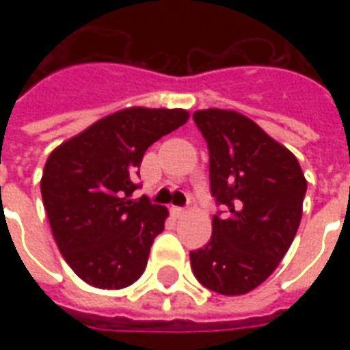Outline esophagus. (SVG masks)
Listing matches in <instances>:
<instances>
[{
	"mask_svg": "<svg viewBox=\"0 0 350 350\" xmlns=\"http://www.w3.org/2000/svg\"><path fill=\"white\" fill-rule=\"evenodd\" d=\"M172 213H174L176 217H182V215L187 213V210H185V208H172Z\"/></svg>",
	"mask_w": 350,
	"mask_h": 350,
	"instance_id": "1",
	"label": "esophagus"
}]
</instances>
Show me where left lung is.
Wrapping results in <instances>:
<instances>
[{
	"label": "left lung",
	"mask_w": 350,
	"mask_h": 350,
	"mask_svg": "<svg viewBox=\"0 0 350 350\" xmlns=\"http://www.w3.org/2000/svg\"><path fill=\"white\" fill-rule=\"evenodd\" d=\"M208 142L210 189L225 213L212 238L191 251L195 278L213 293L238 296L270 278L300 227L308 189L300 163L257 123L234 110H197Z\"/></svg>",
	"instance_id": "8db88e82"
}]
</instances>
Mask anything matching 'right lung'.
I'll return each instance as SVG.
<instances>
[{
    "instance_id": "obj_1",
    "label": "right lung",
    "mask_w": 350,
    "mask_h": 350,
    "mask_svg": "<svg viewBox=\"0 0 350 350\" xmlns=\"http://www.w3.org/2000/svg\"><path fill=\"white\" fill-rule=\"evenodd\" d=\"M187 120L183 108H123L49 155L42 204L65 262L88 285L123 288L144 273L168 210L131 198L135 174L146 150Z\"/></svg>"
}]
</instances>
